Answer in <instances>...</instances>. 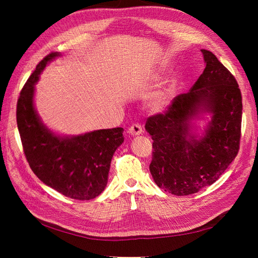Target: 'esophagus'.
<instances>
[{"mask_svg": "<svg viewBox=\"0 0 258 258\" xmlns=\"http://www.w3.org/2000/svg\"><path fill=\"white\" fill-rule=\"evenodd\" d=\"M128 132L131 136H139L142 134V126L140 123L136 122V123H132L131 126L128 129Z\"/></svg>", "mask_w": 258, "mask_h": 258, "instance_id": "34e87169", "label": "esophagus"}]
</instances>
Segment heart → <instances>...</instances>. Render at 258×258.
Here are the masks:
<instances>
[{
  "label": "heart",
  "instance_id": "b5f03b06",
  "mask_svg": "<svg viewBox=\"0 0 258 258\" xmlns=\"http://www.w3.org/2000/svg\"><path fill=\"white\" fill-rule=\"evenodd\" d=\"M172 96H173L172 89H167V90H163L161 92H158L157 95H155L151 99L150 107L155 112L163 110V108H165L170 103L171 99H172Z\"/></svg>",
  "mask_w": 258,
  "mask_h": 258
}]
</instances>
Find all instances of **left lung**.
Here are the masks:
<instances>
[{
  "label": "left lung",
  "instance_id": "left-lung-1",
  "mask_svg": "<svg viewBox=\"0 0 258 258\" xmlns=\"http://www.w3.org/2000/svg\"><path fill=\"white\" fill-rule=\"evenodd\" d=\"M201 51L206 68L190 90L176 96L165 112L150 116L145 123L153 140L152 176L158 187L175 196H187L213 184L240 148L239 85L214 53ZM201 109L212 112L213 119L205 137L196 140L188 122Z\"/></svg>",
  "mask_w": 258,
  "mask_h": 258
}]
</instances>
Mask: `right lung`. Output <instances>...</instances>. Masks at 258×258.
<instances>
[{
    "mask_svg": "<svg viewBox=\"0 0 258 258\" xmlns=\"http://www.w3.org/2000/svg\"><path fill=\"white\" fill-rule=\"evenodd\" d=\"M58 52L38 62L20 91L17 126L30 168L43 183L66 197L90 200L102 192L115 151L122 142V128L102 129L72 138L54 136L34 110V85L41 72Z\"/></svg>",
    "mask_w": 258,
    "mask_h": 258,
    "instance_id": "1",
    "label": "right lung"
}]
</instances>
